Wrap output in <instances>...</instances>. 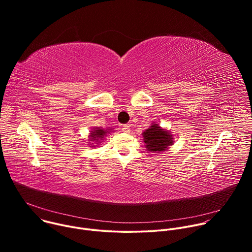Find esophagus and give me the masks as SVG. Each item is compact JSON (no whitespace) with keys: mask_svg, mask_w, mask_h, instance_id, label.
I'll return each instance as SVG.
<instances>
[{"mask_svg":"<svg viewBox=\"0 0 252 252\" xmlns=\"http://www.w3.org/2000/svg\"><path fill=\"white\" fill-rule=\"evenodd\" d=\"M123 131L124 132H126V133H128L129 131H130V127H129V126H127V125H125V126H123Z\"/></svg>","mask_w":252,"mask_h":252,"instance_id":"34e87169","label":"esophagus"}]
</instances>
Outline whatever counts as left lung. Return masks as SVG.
I'll list each match as a JSON object with an SVG mask.
<instances>
[{
  "label": "left lung",
  "instance_id": "1",
  "mask_svg": "<svg viewBox=\"0 0 252 252\" xmlns=\"http://www.w3.org/2000/svg\"><path fill=\"white\" fill-rule=\"evenodd\" d=\"M142 137L149 154L165 152L173 143L172 134L155 123L142 132Z\"/></svg>",
  "mask_w": 252,
  "mask_h": 252
}]
</instances>
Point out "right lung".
<instances>
[{"instance_id": "1", "label": "right lung", "mask_w": 252, "mask_h": 252, "mask_svg": "<svg viewBox=\"0 0 252 252\" xmlns=\"http://www.w3.org/2000/svg\"><path fill=\"white\" fill-rule=\"evenodd\" d=\"M113 129L111 128H107V129H104L102 127H94L91 132H90V135H89V140L92 141L90 143H94V145H100V143L102 142L101 140L103 139V137L109 134L110 132H112ZM92 148H95L97 146H90Z\"/></svg>"}]
</instances>
